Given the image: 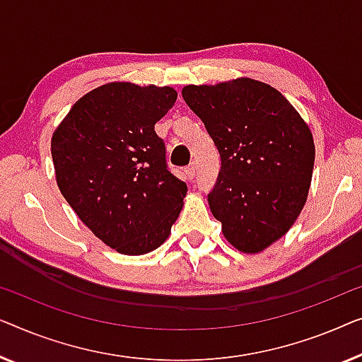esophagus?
Segmentation results:
<instances>
[{
    "instance_id": "obj_1",
    "label": "esophagus",
    "mask_w": 362,
    "mask_h": 362,
    "mask_svg": "<svg viewBox=\"0 0 362 362\" xmlns=\"http://www.w3.org/2000/svg\"><path fill=\"white\" fill-rule=\"evenodd\" d=\"M195 170H197V167H195V164H190V165H187V169H185V175H187V179H193V177H195Z\"/></svg>"
}]
</instances>
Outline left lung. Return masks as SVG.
<instances>
[{"label":"left lung","instance_id":"obj_1","mask_svg":"<svg viewBox=\"0 0 362 362\" xmlns=\"http://www.w3.org/2000/svg\"><path fill=\"white\" fill-rule=\"evenodd\" d=\"M182 96L221 157L208 193L213 216L239 251H262L288 231L307 200L312 132L281 91L257 80L188 85Z\"/></svg>","mask_w":362,"mask_h":362}]
</instances>
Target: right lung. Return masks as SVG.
Returning a JSON list of instances; mask_svg holds the SVG:
<instances>
[{
  "instance_id": "1",
  "label": "right lung",
  "mask_w": 362,
  "mask_h": 362,
  "mask_svg": "<svg viewBox=\"0 0 362 362\" xmlns=\"http://www.w3.org/2000/svg\"><path fill=\"white\" fill-rule=\"evenodd\" d=\"M175 100L170 86L115 81L81 96L52 136L64 198L121 254L154 251L180 215L187 183L170 172L154 131Z\"/></svg>"
}]
</instances>
